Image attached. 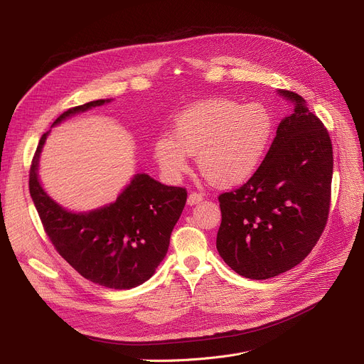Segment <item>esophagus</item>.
Masks as SVG:
<instances>
[{"label":"esophagus","instance_id":"1","mask_svg":"<svg viewBox=\"0 0 364 364\" xmlns=\"http://www.w3.org/2000/svg\"><path fill=\"white\" fill-rule=\"evenodd\" d=\"M202 199H203L202 193H199V192H190V195L187 198V203L188 205H195V203H199Z\"/></svg>","mask_w":364,"mask_h":364}]
</instances>
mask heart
Wrapping results in <instances>:
<instances>
[{
	"mask_svg": "<svg viewBox=\"0 0 364 364\" xmlns=\"http://www.w3.org/2000/svg\"><path fill=\"white\" fill-rule=\"evenodd\" d=\"M272 134L273 118L264 106L209 99L183 110L172 127V137L161 136L153 153L171 178L187 171V154L196 156L206 181L228 187L254 174L269 149Z\"/></svg>",
	"mask_w": 364,
	"mask_h": 364,
	"instance_id": "1",
	"label": "heart"
}]
</instances>
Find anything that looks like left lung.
<instances>
[{
	"instance_id": "obj_1",
	"label": "left lung",
	"mask_w": 364,
	"mask_h": 364,
	"mask_svg": "<svg viewBox=\"0 0 364 364\" xmlns=\"http://www.w3.org/2000/svg\"><path fill=\"white\" fill-rule=\"evenodd\" d=\"M277 127L267 155L243 186L218 196L217 250L237 274L264 280L291 270L307 257L326 227L333 174L328 129L299 94Z\"/></svg>"
}]
</instances>
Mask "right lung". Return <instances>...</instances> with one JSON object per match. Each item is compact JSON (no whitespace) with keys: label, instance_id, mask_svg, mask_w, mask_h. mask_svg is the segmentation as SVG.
I'll return each instance as SVG.
<instances>
[{"label":"right lung","instance_id":"add662e5","mask_svg":"<svg viewBox=\"0 0 364 364\" xmlns=\"http://www.w3.org/2000/svg\"><path fill=\"white\" fill-rule=\"evenodd\" d=\"M106 102L70 107L53 125ZM47 134L41 136L31 164L29 193L54 250L82 277L110 289H131L149 280L166 255L187 190L137 174L117 202L88 214L68 213L38 181V158Z\"/></svg>","mask_w":364,"mask_h":364}]
</instances>
